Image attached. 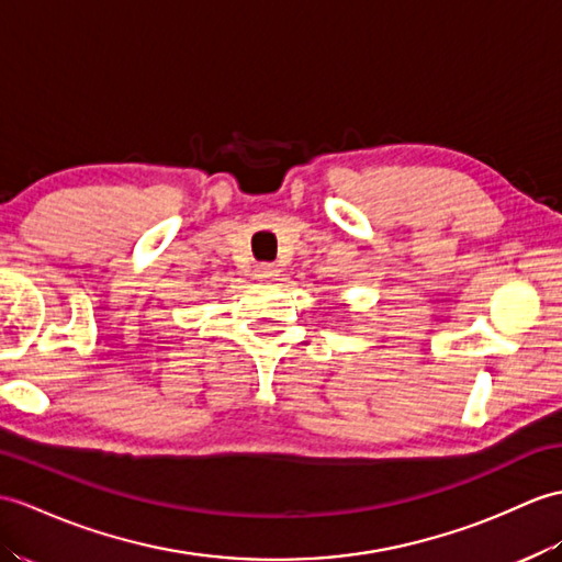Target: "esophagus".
Returning <instances> with one entry per match:
<instances>
[{"mask_svg":"<svg viewBox=\"0 0 562 562\" xmlns=\"http://www.w3.org/2000/svg\"><path fill=\"white\" fill-rule=\"evenodd\" d=\"M254 276H256V280H260V282L278 280V276H280V268H278L276 263H260V266H256Z\"/></svg>","mask_w":562,"mask_h":562,"instance_id":"1","label":"esophagus"}]
</instances>
